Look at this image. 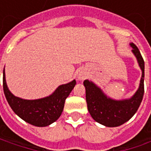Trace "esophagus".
<instances>
[{
    "mask_svg": "<svg viewBox=\"0 0 151 151\" xmlns=\"http://www.w3.org/2000/svg\"><path fill=\"white\" fill-rule=\"evenodd\" d=\"M86 76H87V73L86 70H81L80 72L78 73V75H77V79H78V81H83L86 78Z\"/></svg>",
    "mask_w": 151,
    "mask_h": 151,
    "instance_id": "1",
    "label": "esophagus"
}]
</instances>
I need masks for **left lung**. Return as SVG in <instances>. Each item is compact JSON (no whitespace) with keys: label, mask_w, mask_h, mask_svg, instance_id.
<instances>
[{"label":"left lung","mask_w":151,"mask_h":151,"mask_svg":"<svg viewBox=\"0 0 151 151\" xmlns=\"http://www.w3.org/2000/svg\"><path fill=\"white\" fill-rule=\"evenodd\" d=\"M132 52L136 57L142 76L139 86L130 98L124 100H114L107 96L99 86L91 81L85 80L86 100L87 109L91 118L96 122L106 127H118L124 124L135 114L142 101L144 96L145 62L137 46L130 43Z\"/></svg>","instance_id":"left-lung-1"}]
</instances>
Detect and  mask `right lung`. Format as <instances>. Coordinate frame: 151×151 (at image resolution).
Here are the masks:
<instances>
[{
  "mask_svg": "<svg viewBox=\"0 0 151 151\" xmlns=\"http://www.w3.org/2000/svg\"><path fill=\"white\" fill-rule=\"evenodd\" d=\"M76 84V80H73L58 86L50 96L35 100H26L14 96L10 91L6 81L5 69L3 70V90L10 107L22 120L37 127L49 126L60 117L65 99Z\"/></svg>",
  "mask_w": 151,
  "mask_h": 151,
  "instance_id": "add662e5",
  "label": "right lung"
}]
</instances>
